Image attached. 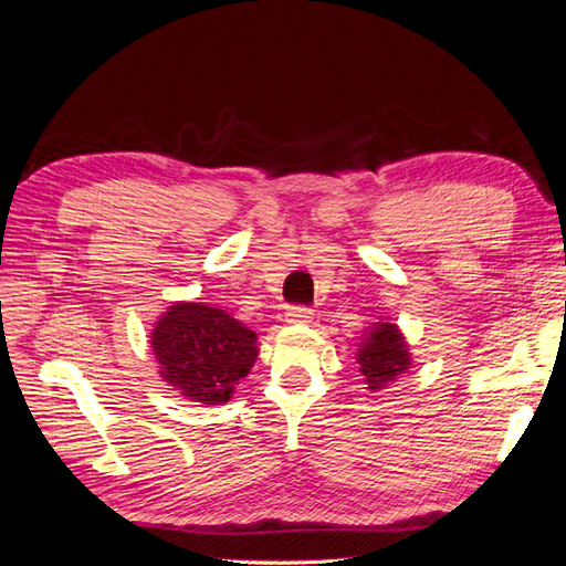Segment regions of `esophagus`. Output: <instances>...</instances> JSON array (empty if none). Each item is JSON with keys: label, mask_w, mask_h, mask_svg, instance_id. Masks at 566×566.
I'll return each instance as SVG.
<instances>
[{"label": "esophagus", "mask_w": 566, "mask_h": 566, "mask_svg": "<svg viewBox=\"0 0 566 566\" xmlns=\"http://www.w3.org/2000/svg\"><path fill=\"white\" fill-rule=\"evenodd\" d=\"M285 318H287L290 323H310V321L314 318V312L310 310V306L295 304V306H287Z\"/></svg>", "instance_id": "1"}]
</instances>
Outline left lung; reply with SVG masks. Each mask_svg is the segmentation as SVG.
Returning a JSON list of instances; mask_svg holds the SVG:
<instances>
[{
	"label": "left lung",
	"instance_id": "left-lung-1",
	"mask_svg": "<svg viewBox=\"0 0 566 566\" xmlns=\"http://www.w3.org/2000/svg\"><path fill=\"white\" fill-rule=\"evenodd\" d=\"M358 370L366 378L368 389H380L401 375L408 366V347L394 323H380L378 328L361 342L358 349Z\"/></svg>",
	"mask_w": 566,
	"mask_h": 566
}]
</instances>
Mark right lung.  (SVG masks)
<instances>
[{
  "label": "right lung",
  "instance_id": "add662e5",
  "mask_svg": "<svg viewBox=\"0 0 566 566\" xmlns=\"http://www.w3.org/2000/svg\"><path fill=\"white\" fill-rule=\"evenodd\" d=\"M150 345L165 382L200 403H224L256 358V335L214 306L188 302L169 306L156 323Z\"/></svg>",
  "mask_w": 566,
  "mask_h": 566
}]
</instances>
